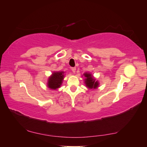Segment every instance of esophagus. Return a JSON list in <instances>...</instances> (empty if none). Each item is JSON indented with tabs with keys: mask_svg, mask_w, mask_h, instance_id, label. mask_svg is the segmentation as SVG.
<instances>
[{
	"mask_svg": "<svg viewBox=\"0 0 147 147\" xmlns=\"http://www.w3.org/2000/svg\"><path fill=\"white\" fill-rule=\"evenodd\" d=\"M72 72L74 73V72H75V71H76V67H72Z\"/></svg>",
	"mask_w": 147,
	"mask_h": 147,
	"instance_id": "obj_1",
	"label": "esophagus"
}]
</instances>
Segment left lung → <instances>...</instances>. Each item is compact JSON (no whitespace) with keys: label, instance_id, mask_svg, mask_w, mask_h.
Listing matches in <instances>:
<instances>
[{"label":"left lung","instance_id":"8db88e82","mask_svg":"<svg viewBox=\"0 0 147 147\" xmlns=\"http://www.w3.org/2000/svg\"><path fill=\"white\" fill-rule=\"evenodd\" d=\"M85 78V84L88 88L90 89H95L99 85V83L97 81H95V80L90 74L85 73L84 74Z\"/></svg>","mask_w":147,"mask_h":147}]
</instances>
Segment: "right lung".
<instances>
[{
  "mask_svg": "<svg viewBox=\"0 0 147 147\" xmlns=\"http://www.w3.org/2000/svg\"><path fill=\"white\" fill-rule=\"evenodd\" d=\"M63 74V72H56L53 73L48 80V87L53 90H56V89L59 88L64 78Z\"/></svg>",
  "mask_w": 147,
  "mask_h": 147,
  "instance_id": "1",
  "label": "right lung"
}]
</instances>
